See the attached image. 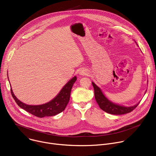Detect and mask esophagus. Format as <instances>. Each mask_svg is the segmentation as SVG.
Segmentation results:
<instances>
[{"mask_svg":"<svg viewBox=\"0 0 156 156\" xmlns=\"http://www.w3.org/2000/svg\"><path fill=\"white\" fill-rule=\"evenodd\" d=\"M86 73H87V72H86V71H85V70H82V71H81V72H80V74H81V75H86Z\"/></svg>","mask_w":156,"mask_h":156,"instance_id":"esophagus-1","label":"esophagus"}]
</instances>
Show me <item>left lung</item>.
Segmentation results:
<instances>
[{
  "instance_id": "1",
  "label": "left lung",
  "mask_w": 156,
  "mask_h": 156,
  "mask_svg": "<svg viewBox=\"0 0 156 156\" xmlns=\"http://www.w3.org/2000/svg\"><path fill=\"white\" fill-rule=\"evenodd\" d=\"M94 90V96L95 99L98 104L99 107L105 112L110 114L114 115H122L131 112V111L134 110L138 105L140 104H137L136 105L131 107H123L116 104H114L112 102L108 101L103 94L100 88L97 86L93 82L92 83Z\"/></svg>"
}]
</instances>
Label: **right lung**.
<instances>
[{
	"mask_svg": "<svg viewBox=\"0 0 156 156\" xmlns=\"http://www.w3.org/2000/svg\"><path fill=\"white\" fill-rule=\"evenodd\" d=\"M76 80V77L74 76L63 86L60 92L54 99L46 104L39 105H30L21 102L14 95L12 88L10 91L12 96L18 105L30 114L39 118L54 116L62 112L67 105L70 100L72 88Z\"/></svg>",
	"mask_w": 156,
	"mask_h": 156,
	"instance_id": "obj_1",
	"label": "right lung"
}]
</instances>
